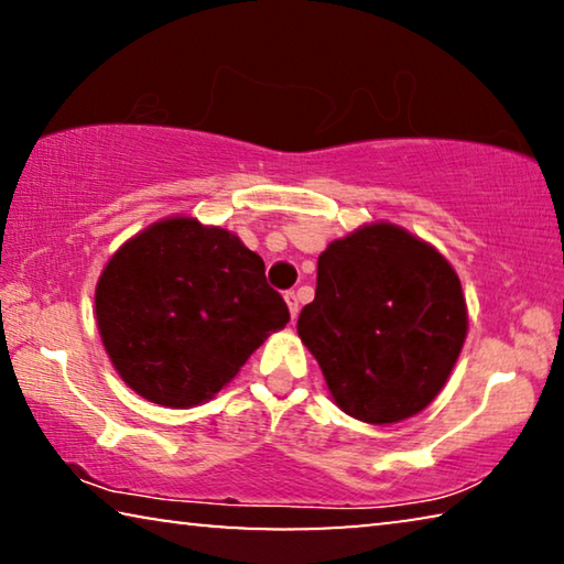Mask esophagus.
Here are the masks:
<instances>
[{
	"instance_id": "34e87169",
	"label": "esophagus",
	"mask_w": 564,
	"mask_h": 564,
	"mask_svg": "<svg viewBox=\"0 0 564 564\" xmlns=\"http://www.w3.org/2000/svg\"><path fill=\"white\" fill-rule=\"evenodd\" d=\"M285 304H289V311H291V322H296V318H299V311H301L299 293H296V291H289V293H285Z\"/></svg>"
}]
</instances>
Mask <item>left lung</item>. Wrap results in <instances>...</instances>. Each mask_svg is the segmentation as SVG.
Instances as JSON below:
<instances>
[{
	"label": "left lung",
	"mask_w": 564,
	"mask_h": 564,
	"mask_svg": "<svg viewBox=\"0 0 564 564\" xmlns=\"http://www.w3.org/2000/svg\"><path fill=\"white\" fill-rule=\"evenodd\" d=\"M299 336L344 413L392 425L438 398L468 334L458 273L431 242L369 223L318 256Z\"/></svg>",
	"instance_id": "obj_1"
}]
</instances>
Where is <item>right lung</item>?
I'll use <instances>...</instances> for the list:
<instances>
[{
	"label": "right lung",
	"instance_id": "right-lung-1",
	"mask_svg": "<svg viewBox=\"0 0 564 564\" xmlns=\"http://www.w3.org/2000/svg\"><path fill=\"white\" fill-rule=\"evenodd\" d=\"M289 306L238 235L172 215L133 235L96 283V324L116 372L164 408L213 400Z\"/></svg>",
	"mask_w": 564,
	"mask_h": 564
}]
</instances>
